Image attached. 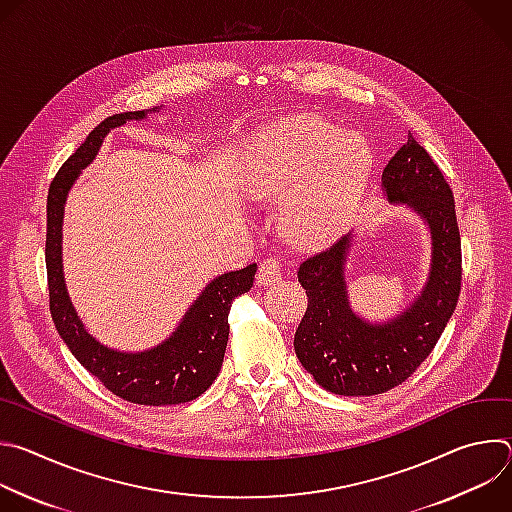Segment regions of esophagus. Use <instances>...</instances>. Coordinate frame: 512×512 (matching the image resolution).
<instances>
[{
  "mask_svg": "<svg viewBox=\"0 0 512 512\" xmlns=\"http://www.w3.org/2000/svg\"><path fill=\"white\" fill-rule=\"evenodd\" d=\"M281 279V263L273 257L265 259L261 265H259V271H257V283L263 285V287H271L275 285L277 281Z\"/></svg>",
  "mask_w": 512,
  "mask_h": 512,
  "instance_id": "1",
  "label": "esophagus"
}]
</instances>
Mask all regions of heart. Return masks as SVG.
<instances>
[{
    "mask_svg": "<svg viewBox=\"0 0 512 512\" xmlns=\"http://www.w3.org/2000/svg\"><path fill=\"white\" fill-rule=\"evenodd\" d=\"M373 172V154L358 133L314 117L267 125L253 141L245 192L279 202L277 227L298 249L332 243L354 216Z\"/></svg>",
    "mask_w": 512,
    "mask_h": 512,
    "instance_id": "b5f03b06",
    "label": "heart"
}]
</instances>
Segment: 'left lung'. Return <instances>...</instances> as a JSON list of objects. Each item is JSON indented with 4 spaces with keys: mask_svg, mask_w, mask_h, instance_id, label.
I'll return each mask as SVG.
<instances>
[{
    "mask_svg": "<svg viewBox=\"0 0 512 512\" xmlns=\"http://www.w3.org/2000/svg\"><path fill=\"white\" fill-rule=\"evenodd\" d=\"M381 186L391 204L415 212L429 231V273L415 300L387 322H371L352 310L344 275L352 233L298 269L308 310L294 336L296 354L320 387L344 397L379 395L411 377L440 340L460 296L454 194L411 133L383 170Z\"/></svg>",
    "mask_w": 512,
    "mask_h": 512,
    "instance_id": "left-lung-1",
    "label": "left lung"
}]
</instances>
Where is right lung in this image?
I'll use <instances>...</instances> for the list:
<instances>
[{"label": "right lung", "mask_w": 512, "mask_h": 512, "mask_svg": "<svg viewBox=\"0 0 512 512\" xmlns=\"http://www.w3.org/2000/svg\"><path fill=\"white\" fill-rule=\"evenodd\" d=\"M129 111L99 123L81 148L72 154L48 190L46 202V271L50 314L54 326L83 367L111 393L137 405H178L200 397L221 373L229 340V312L237 296L253 287L257 265L229 271L208 281L200 296L182 316L176 330L158 346L141 352H123L101 344L85 328L68 296L62 269V221L64 204L72 184L97 158L103 139L127 121H141L148 113Z\"/></svg>", "instance_id": "right-lung-1"}]
</instances>
